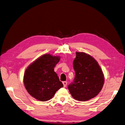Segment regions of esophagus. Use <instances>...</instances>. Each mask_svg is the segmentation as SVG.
<instances>
[{"instance_id":"34e87169","label":"esophagus","mask_w":125,"mask_h":125,"mask_svg":"<svg viewBox=\"0 0 125 125\" xmlns=\"http://www.w3.org/2000/svg\"><path fill=\"white\" fill-rule=\"evenodd\" d=\"M63 84L64 85V87H66V85H67V82L66 81H63Z\"/></svg>"}]
</instances>
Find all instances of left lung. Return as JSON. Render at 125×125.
Here are the masks:
<instances>
[{
  "label": "left lung",
  "mask_w": 125,
  "mask_h": 125,
  "mask_svg": "<svg viewBox=\"0 0 125 125\" xmlns=\"http://www.w3.org/2000/svg\"><path fill=\"white\" fill-rule=\"evenodd\" d=\"M73 64L75 78L68 87L72 97L81 101L95 97L101 90L104 81L98 62L89 54L76 52Z\"/></svg>",
  "instance_id": "8db88e82"
}]
</instances>
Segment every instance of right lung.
Instances as JSON below:
<instances>
[{"instance_id": "add662e5", "label": "right lung", "mask_w": 125, "mask_h": 125, "mask_svg": "<svg viewBox=\"0 0 125 125\" xmlns=\"http://www.w3.org/2000/svg\"><path fill=\"white\" fill-rule=\"evenodd\" d=\"M60 60L59 56L44 54L28 66L24 73V83L31 96L46 101L63 87L54 70Z\"/></svg>"}]
</instances>
